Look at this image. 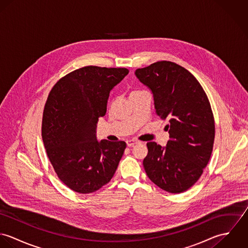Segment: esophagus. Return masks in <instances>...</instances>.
<instances>
[{
	"label": "esophagus",
	"instance_id": "1",
	"mask_svg": "<svg viewBox=\"0 0 248 248\" xmlns=\"http://www.w3.org/2000/svg\"><path fill=\"white\" fill-rule=\"evenodd\" d=\"M139 141H137V140H127V146L128 147H132V146H134V145H136V144H138Z\"/></svg>",
	"mask_w": 248,
	"mask_h": 248
}]
</instances>
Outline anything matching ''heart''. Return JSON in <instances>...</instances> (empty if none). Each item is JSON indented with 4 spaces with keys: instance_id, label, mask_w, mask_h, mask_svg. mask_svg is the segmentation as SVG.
Returning a JSON list of instances; mask_svg holds the SVG:
<instances>
[{
    "instance_id": "b5f03b06",
    "label": "heart",
    "mask_w": 248,
    "mask_h": 248,
    "mask_svg": "<svg viewBox=\"0 0 248 248\" xmlns=\"http://www.w3.org/2000/svg\"><path fill=\"white\" fill-rule=\"evenodd\" d=\"M140 93V92H139V91H135V92H133L131 94H133V93Z\"/></svg>"
}]
</instances>
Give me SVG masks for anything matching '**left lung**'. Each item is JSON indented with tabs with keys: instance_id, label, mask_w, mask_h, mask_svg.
<instances>
[{
	"instance_id": "left-lung-1",
	"label": "left lung",
	"mask_w": 248,
	"mask_h": 248,
	"mask_svg": "<svg viewBox=\"0 0 248 248\" xmlns=\"http://www.w3.org/2000/svg\"><path fill=\"white\" fill-rule=\"evenodd\" d=\"M154 97L156 114L168 119L166 147L148 142L143 166L159 188L177 194L201 177L212 154L215 121L208 97L195 76L170 61H159L135 72Z\"/></svg>"
}]
</instances>
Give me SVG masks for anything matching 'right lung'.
Returning a JSON list of instances; mask_svg holds the SVG:
<instances>
[{
	"mask_svg": "<svg viewBox=\"0 0 248 248\" xmlns=\"http://www.w3.org/2000/svg\"><path fill=\"white\" fill-rule=\"evenodd\" d=\"M129 73L124 68L88 66L61 78L46 102L42 139L60 180L90 194L113 177L124 141L97 140L98 118L106 113L109 92Z\"/></svg>",
	"mask_w": 248,
	"mask_h": 248,
	"instance_id": "1",
	"label": "right lung"
}]
</instances>
